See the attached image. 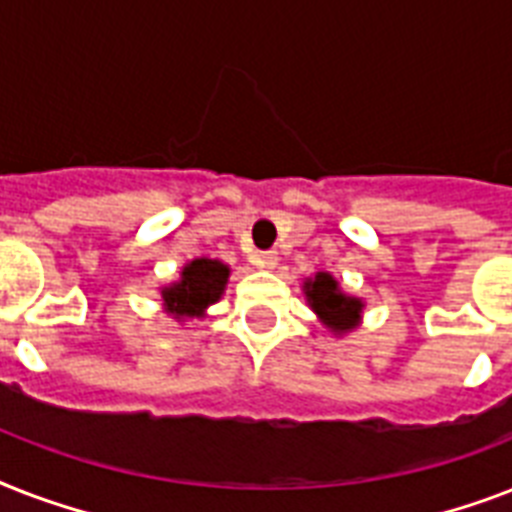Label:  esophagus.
Masks as SVG:
<instances>
[{
	"instance_id": "esophagus-1",
	"label": "esophagus",
	"mask_w": 512,
	"mask_h": 512,
	"mask_svg": "<svg viewBox=\"0 0 512 512\" xmlns=\"http://www.w3.org/2000/svg\"><path fill=\"white\" fill-rule=\"evenodd\" d=\"M255 263L260 265V268H276V263H279V252H273V249L260 252V255H255Z\"/></svg>"
}]
</instances>
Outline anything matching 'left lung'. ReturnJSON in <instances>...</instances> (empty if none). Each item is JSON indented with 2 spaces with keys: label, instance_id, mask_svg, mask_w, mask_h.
I'll use <instances>...</instances> for the list:
<instances>
[{
  "label": "left lung",
  "instance_id": "1",
  "mask_svg": "<svg viewBox=\"0 0 512 512\" xmlns=\"http://www.w3.org/2000/svg\"><path fill=\"white\" fill-rule=\"evenodd\" d=\"M308 303L316 313H319L324 324L335 332H345L353 329L361 313V303L356 297H345L337 287V281L329 273H319L316 279L308 281Z\"/></svg>",
  "mask_w": 512,
  "mask_h": 512
}]
</instances>
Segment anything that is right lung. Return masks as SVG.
I'll return each mask as SVG.
<instances>
[{
  "instance_id": "1",
  "label": "right lung",
  "mask_w": 512,
  "mask_h": 512,
  "mask_svg": "<svg viewBox=\"0 0 512 512\" xmlns=\"http://www.w3.org/2000/svg\"><path fill=\"white\" fill-rule=\"evenodd\" d=\"M228 268L217 260H193L183 268V281L164 289V305L175 316H201V311L223 295Z\"/></svg>"
}]
</instances>
